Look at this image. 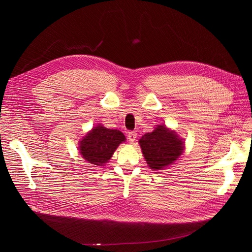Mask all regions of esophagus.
Here are the masks:
<instances>
[{
	"instance_id": "34e87169",
	"label": "esophagus",
	"mask_w": 252,
	"mask_h": 252,
	"mask_svg": "<svg viewBox=\"0 0 252 252\" xmlns=\"http://www.w3.org/2000/svg\"><path fill=\"white\" fill-rule=\"evenodd\" d=\"M127 138H128V141H129V142L133 143V142L135 141V139H136V132H134V131H129V132L127 133Z\"/></svg>"
}]
</instances>
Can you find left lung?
<instances>
[{"label": "left lung", "mask_w": 252, "mask_h": 252, "mask_svg": "<svg viewBox=\"0 0 252 252\" xmlns=\"http://www.w3.org/2000/svg\"><path fill=\"white\" fill-rule=\"evenodd\" d=\"M139 143L148 166L157 170L177 161L184 148L179 136L164 125H158L154 131L144 134Z\"/></svg>", "instance_id": "obj_1"}]
</instances>
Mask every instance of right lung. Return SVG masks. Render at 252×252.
<instances>
[{
    "label": "right lung",
    "instance_id": "add662e5",
    "mask_svg": "<svg viewBox=\"0 0 252 252\" xmlns=\"http://www.w3.org/2000/svg\"><path fill=\"white\" fill-rule=\"evenodd\" d=\"M125 135L118 129H109L97 125L81 141L80 152L88 163L103 166L108 162Z\"/></svg>",
    "mask_w": 252,
    "mask_h": 252
}]
</instances>
